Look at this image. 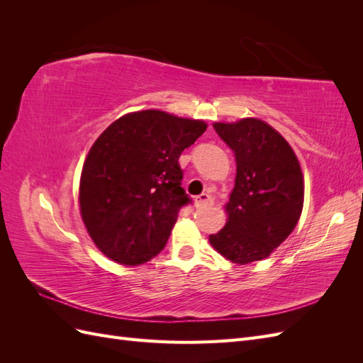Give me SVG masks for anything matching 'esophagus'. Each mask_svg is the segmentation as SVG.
<instances>
[{
  "label": "esophagus",
  "instance_id": "1",
  "mask_svg": "<svg viewBox=\"0 0 363 363\" xmlns=\"http://www.w3.org/2000/svg\"><path fill=\"white\" fill-rule=\"evenodd\" d=\"M211 203H212L211 195L201 194V195H199V196H195V207H196V208H201V207H204V206H207V204H211Z\"/></svg>",
  "mask_w": 363,
  "mask_h": 363
}]
</instances>
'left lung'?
Returning <instances> with one entry per match:
<instances>
[{
	"instance_id": "left-lung-1",
	"label": "left lung",
	"mask_w": 363,
	"mask_h": 363,
	"mask_svg": "<svg viewBox=\"0 0 363 363\" xmlns=\"http://www.w3.org/2000/svg\"><path fill=\"white\" fill-rule=\"evenodd\" d=\"M236 159L227 223L208 242L225 259L247 265L268 257L298 223L304 184L298 159L279 131L256 118L215 123Z\"/></svg>"
}]
</instances>
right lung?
<instances>
[{
	"label": "right lung",
	"instance_id": "add662e5",
	"mask_svg": "<svg viewBox=\"0 0 363 363\" xmlns=\"http://www.w3.org/2000/svg\"><path fill=\"white\" fill-rule=\"evenodd\" d=\"M203 121L160 111L124 115L87 155L80 179V212L103 255L140 265L163 250L179 211L192 203L182 188L179 157L199 139Z\"/></svg>",
	"mask_w": 363,
	"mask_h": 363
}]
</instances>
